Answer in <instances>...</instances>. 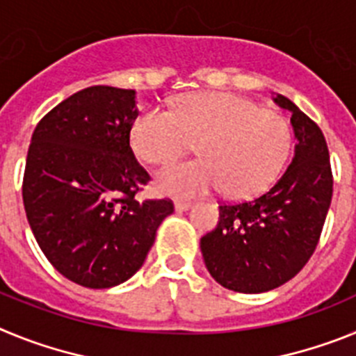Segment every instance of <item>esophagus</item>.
I'll use <instances>...</instances> for the list:
<instances>
[{
  "mask_svg": "<svg viewBox=\"0 0 356 356\" xmlns=\"http://www.w3.org/2000/svg\"><path fill=\"white\" fill-rule=\"evenodd\" d=\"M191 203L188 201H175V210L176 212H185V210L191 209Z\"/></svg>",
  "mask_w": 356,
  "mask_h": 356,
  "instance_id": "esophagus-1",
  "label": "esophagus"
}]
</instances>
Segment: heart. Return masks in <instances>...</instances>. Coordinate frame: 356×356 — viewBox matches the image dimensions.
I'll list each match as a JSON object with an SVG mask.
<instances>
[{
  "label": "heart",
  "mask_w": 356,
  "mask_h": 356,
  "mask_svg": "<svg viewBox=\"0 0 356 356\" xmlns=\"http://www.w3.org/2000/svg\"><path fill=\"white\" fill-rule=\"evenodd\" d=\"M134 151L143 160L163 163L200 143L201 160L169 163L155 176L163 196L191 200L222 188L232 200L266 193L284 169L292 130L278 112L248 97L200 92L184 97L176 112L153 106L135 119Z\"/></svg>",
  "instance_id": "heart-1"
}]
</instances>
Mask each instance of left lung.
Instances as JSON below:
<instances>
[{
    "label": "left lung",
    "instance_id": "obj_1",
    "mask_svg": "<svg viewBox=\"0 0 356 356\" xmlns=\"http://www.w3.org/2000/svg\"><path fill=\"white\" fill-rule=\"evenodd\" d=\"M294 156L284 176L257 200L219 207L216 229L201 237L203 260L229 291L260 294L284 285L312 257L332 203L333 180L325 135L289 97Z\"/></svg>",
    "mask_w": 356,
    "mask_h": 356
}]
</instances>
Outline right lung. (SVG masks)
<instances>
[{
    "label": "right lung",
    "instance_id": "add662e5",
    "mask_svg": "<svg viewBox=\"0 0 356 356\" xmlns=\"http://www.w3.org/2000/svg\"><path fill=\"white\" fill-rule=\"evenodd\" d=\"M135 90L94 85L42 118L31 135L23 180L28 222L65 278L110 289L143 267L168 200L137 201L149 175L135 160Z\"/></svg>",
    "mask_w": 356,
    "mask_h": 356
}]
</instances>
